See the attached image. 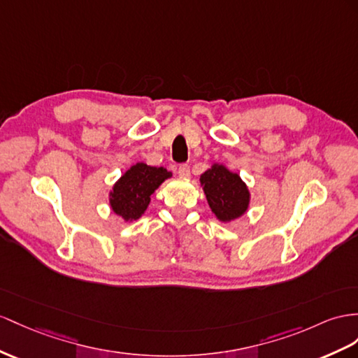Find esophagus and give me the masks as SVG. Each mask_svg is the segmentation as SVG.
Returning a JSON list of instances; mask_svg holds the SVG:
<instances>
[{"label":"esophagus","instance_id":"34e87169","mask_svg":"<svg viewBox=\"0 0 358 358\" xmlns=\"http://www.w3.org/2000/svg\"><path fill=\"white\" fill-rule=\"evenodd\" d=\"M178 176L181 178H189L190 177V168L189 164H180L178 166Z\"/></svg>","mask_w":358,"mask_h":358}]
</instances>
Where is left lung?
<instances>
[{
    "mask_svg": "<svg viewBox=\"0 0 358 358\" xmlns=\"http://www.w3.org/2000/svg\"><path fill=\"white\" fill-rule=\"evenodd\" d=\"M207 203L222 222L241 217L250 206V190L236 172L215 163L199 178Z\"/></svg>",
    "mask_w": 358,
    "mask_h": 358,
    "instance_id": "1",
    "label": "left lung"
}]
</instances>
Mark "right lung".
<instances>
[{"instance_id":"1","label":"right lung","mask_w":358,"mask_h":358,"mask_svg":"<svg viewBox=\"0 0 358 358\" xmlns=\"http://www.w3.org/2000/svg\"><path fill=\"white\" fill-rule=\"evenodd\" d=\"M172 173L164 168L136 163L119 178L110 192V207L124 221H136L148 208L151 195Z\"/></svg>"}]
</instances>
